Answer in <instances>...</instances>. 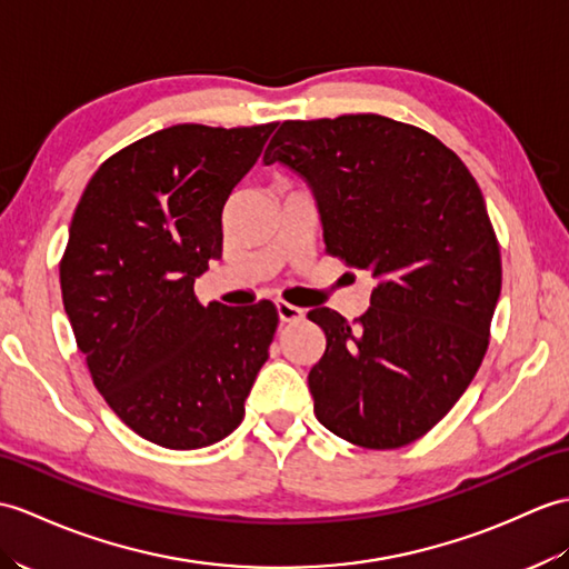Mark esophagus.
I'll return each mask as SVG.
<instances>
[{
    "label": "esophagus",
    "instance_id": "1",
    "mask_svg": "<svg viewBox=\"0 0 569 569\" xmlns=\"http://www.w3.org/2000/svg\"><path fill=\"white\" fill-rule=\"evenodd\" d=\"M276 312H279V320L281 322H298V320H302V310L296 308V306H290V302H286V300H276Z\"/></svg>",
    "mask_w": 569,
    "mask_h": 569
}]
</instances>
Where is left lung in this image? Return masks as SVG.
Wrapping results in <instances>:
<instances>
[{"label":"left lung","mask_w":569,"mask_h":569,"mask_svg":"<svg viewBox=\"0 0 569 569\" xmlns=\"http://www.w3.org/2000/svg\"><path fill=\"white\" fill-rule=\"evenodd\" d=\"M263 162L306 179L327 252L376 281L359 320L308 312L327 337L308 376L317 419L376 451L417 441L490 345L501 257L478 181L439 138L378 113L283 121Z\"/></svg>","instance_id":"1"}]
</instances>
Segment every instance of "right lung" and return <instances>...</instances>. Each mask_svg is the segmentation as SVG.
<instances>
[{
	"label": "right lung",
	"mask_w": 569,
	"mask_h": 569,
	"mask_svg": "<svg viewBox=\"0 0 569 569\" xmlns=\"http://www.w3.org/2000/svg\"><path fill=\"white\" fill-rule=\"evenodd\" d=\"M276 123H179L109 157L79 198L60 288L91 380L142 439L191 451L232 433L279 325L273 302L201 306L222 208Z\"/></svg>",
	"instance_id": "right-lung-1"
}]
</instances>
